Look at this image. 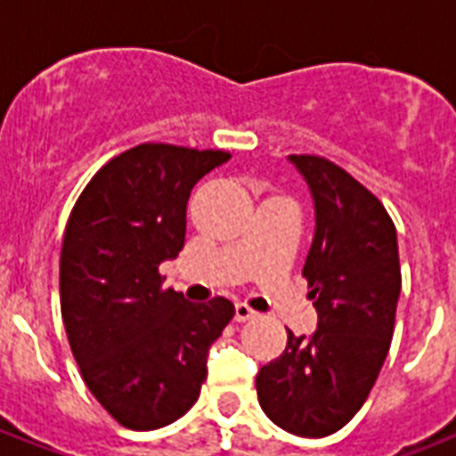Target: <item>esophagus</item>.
<instances>
[{"mask_svg":"<svg viewBox=\"0 0 456 456\" xmlns=\"http://www.w3.org/2000/svg\"><path fill=\"white\" fill-rule=\"evenodd\" d=\"M257 312L246 303H236V322H248V319L256 317Z\"/></svg>","mask_w":456,"mask_h":456,"instance_id":"1","label":"esophagus"}]
</instances>
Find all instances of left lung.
I'll return each instance as SVG.
<instances>
[{
    "instance_id": "obj_1",
    "label": "left lung",
    "mask_w": 456,
    "mask_h": 456,
    "mask_svg": "<svg viewBox=\"0 0 456 456\" xmlns=\"http://www.w3.org/2000/svg\"><path fill=\"white\" fill-rule=\"evenodd\" d=\"M312 189L317 232L305 260L312 338L289 331L286 350L256 379L267 417L300 438L340 431L360 411L395 331L400 256L395 224L367 186L329 158L293 153Z\"/></svg>"
}]
</instances>
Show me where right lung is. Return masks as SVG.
Segmentation results:
<instances>
[{
    "label": "right lung",
    "mask_w": 456,
    "mask_h": 456,
    "mask_svg": "<svg viewBox=\"0 0 456 456\" xmlns=\"http://www.w3.org/2000/svg\"><path fill=\"white\" fill-rule=\"evenodd\" d=\"M220 149L132 146L89 179L61 248V317L89 393L118 424L156 431L199 400L208 347L234 317L227 298L189 303L160 263L184 248L193 184Z\"/></svg>",
    "instance_id": "1"
}]
</instances>
